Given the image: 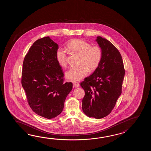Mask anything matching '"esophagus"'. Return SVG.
<instances>
[{
    "label": "esophagus",
    "mask_w": 151,
    "mask_h": 151,
    "mask_svg": "<svg viewBox=\"0 0 151 151\" xmlns=\"http://www.w3.org/2000/svg\"><path fill=\"white\" fill-rule=\"evenodd\" d=\"M73 86H74V87H79L80 86L79 83H77L76 81L73 82Z\"/></svg>",
    "instance_id": "1"
}]
</instances>
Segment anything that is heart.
I'll use <instances>...</instances> for the list:
<instances>
[{
	"label": "heart",
	"mask_w": 151,
	"mask_h": 151,
	"mask_svg": "<svg viewBox=\"0 0 151 151\" xmlns=\"http://www.w3.org/2000/svg\"><path fill=\"white\" fill-rule=\"evenodd\" d=\"M68 48L70 51L81 55L79 68H71L65 73L66 79L72 81H79L83 79L88 73L89 70H94L99 66L102 59L103 52L99 46H91L90 42L80 39L70 42ZM67 52L64 49L58 48L56 52V59L62 68L67 66Z\"/></svg>",
	"instance_id": "1"
}]
</instances>
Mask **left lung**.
Returning a JSON list of instances; mask_svg holds the SVG:
<instances>
[{"label": "left lung", "mask_w": 151, "mask_h": 151, "mask_svg": "<svg viewBox=\"0 0 151 151\" xmlns=\"http://www.w3.org/2000/svg\"><path fill=\"white\" fill-rule=\"evenodd\" d=\"M96 41L103 52L101 60L80 86L85 92L83 112L88 117L101 119L111 112L121 95L125 69L122 55L111 42L100 36Z\"/></svg>", "instance_id": "left-lung-1"}]
</instances>
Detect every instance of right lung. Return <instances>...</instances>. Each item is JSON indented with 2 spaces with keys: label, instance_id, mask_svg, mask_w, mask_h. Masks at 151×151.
<instances>
[{
  "label": "right lung",
  "instance_id": "obj_1",
  "mask_svg": "<svg viewBox=\"0 0 151 151\" xmlns=\"http://www.w3.org/2000/svg\"><path fill=\"white\" fill-rule=\"evenodd\" d=\"M59 46L49 37L39 39L30 47L23 61L22 85L32 111L52 119L59 115L72 90L63 83L64 73L56 59Z\"/></svg>",
  "mask_w": 151,
  "mask_h": 151
}]
</instances>
